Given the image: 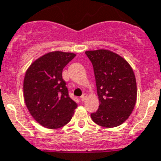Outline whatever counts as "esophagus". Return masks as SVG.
<instances>
[{
	"mask_svg": "<svg viewBox=\"0 0 161 161\" xmlns=\"http://www.w3.org/2000/svg\"><path fill=\"white\" fill-rule=\"evenodd\" d=\"M80 99H81V101H83H83H85L86 99H87V94H85V93H84L83 95L81 96Z\"/></svg>",
	"mask_w": 161,
	"mask_h": 161,
	"instance_id": "34e87169",
	"label": "esophagus"
}]
</instances>
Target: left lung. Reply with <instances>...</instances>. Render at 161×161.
I'll list each match as a JSON object with an SVG mask.
<instances>
[{
	"label": "left lung",
	"instance_id": "8db88e82",
	"mask_svg": "<svg viewBox=\"0 0 161 161\" xmlns=\"http://www.w3.org/2000/svg\"><path fill=\"white\" fill-rule=\"evenodd\" d=\"M93 64L99 107L91 118L106 128L119 126L131 114L137 97L132 68L122 57L108 50L85 52Z\"/></svg>",
	"mask_w": 161,
	"mask_h": 161
}]
</instances>
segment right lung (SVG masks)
<instances>
[{
	"label": "right lung",
	"mask_w": 161,
	"mask_h": 161,
	"mask_svg": "<svg viewBox=\"0 0 161 161\" xmlns=\"http://www.w3.org/2000/svg\"><path fill=\"white\" fill-rule=\"evenodd\" d=\"M75 54L52 52L29 67L23 83L24 99L36 122L48 129H58L73 117L77 103L69 97L63 79L64 67Z\"/></svg>",
	"instance_id": "1"
}]
</instances>
